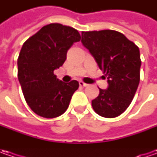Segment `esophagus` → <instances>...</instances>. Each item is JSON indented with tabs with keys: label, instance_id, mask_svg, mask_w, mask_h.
Returning a JSON list of instances; mask_svg holds the SVG:
<instances>
[{
	"label": "esophagus",
	"instance_id": "obj_1",
	"mask_svg": "<svg viewBox=\"0 0 157 157\" xmlns=\"http://www.w3.org/2000/svg\"><path fill=\"white\" fill-rule=\"evenodd\" d=\"M78 84H79V86H88L87 84L84 83L83 81H79V82H78Z\"/></svg>",
	"mask_w": 157,
	"mask_h": 157
}]
</instances>
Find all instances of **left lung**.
<instances>
[{
	"mask_svg": "<svg viewBox=\"0 0 157 157\" xmlns=\"http://www.w3.org/2000/svg\"><path fill=\"white\" fill-rule=\"evenodd\" d=\"M81 36L82 44L94 57L108 83L106 89L99 88V96L92 100L93 108L102 117H117L128 107L139 86V48L123 34L111 29L83 31Z\"/></svg>",
	"mask_w": 157,
	"mask_h": 157,
	"instance_id": "8db88e82",
	"label": "left lung"
}]
</instances>
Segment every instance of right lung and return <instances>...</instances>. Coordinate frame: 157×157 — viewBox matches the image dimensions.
<instances>
[{
  "instance_id": "add662e5",
  "label": "right lung",
  "mask_w": 157,
  "mask_h": 157,
  "mask_svg": "<svg viewBox=\"0 0 157 157\" xmlns=\"http://www.w3.org/2000/svg\"><path fill=\"white\" fill-rule=\"evenodd\" d=\"M80 40L78 31L60 23L44 26L23 44L17 60L18 79L31 110L55 118L68 108L78 82L59 80L54 70L63 65L71 45Z\"/></svg>"
}]
</instances>
